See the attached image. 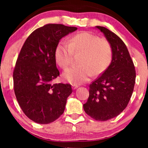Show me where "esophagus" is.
I'll return each instance as SVG.
<instances>
[{"label": "esophagus", "mask_w": 148, "mask_h": 148, "mask_svg": "<svg viewBox=\"0 0 148 148\" xmlns=\"http://www.w3.org/2000/svg\"><path fill=\"white\" fill-rule=\"evenodd\" d=\"M79 85H77V84H73L72 85V88L73 89H76V88H77L78 87H79Z\"/></svg>", "instance_id": "obj_1"}]
</instances>
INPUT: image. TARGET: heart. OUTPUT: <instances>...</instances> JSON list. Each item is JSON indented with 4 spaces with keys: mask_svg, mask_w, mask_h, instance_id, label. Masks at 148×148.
I'll return each mask as SVG.
<instances>
[{
    "mask_svg": "<svg viewBox=\"0 0 148 148\" xmlns=\"http://www.w3.org/2000/svg\"><path fill=\"white\" fill-rule=\"evenodd\" d=\"M81 54L79 65L66 70L63 79L73 84L87 81L92 74L99 75L111 63L113 56L111 46L108 41L88 32L73 35L69 43L60 42L55 49V59L62 69H66L72 62L73 55Z\"/></svg>",
    "mask_w": 148,
    "mask_h": 148,
    "instance_id": "heart-1",
    "label": "heart"
}]
</instances>
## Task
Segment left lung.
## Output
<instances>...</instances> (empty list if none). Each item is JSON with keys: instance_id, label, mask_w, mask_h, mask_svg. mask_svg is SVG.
Returning a JSON list of instances; mask_svg holds the SVG:
<instances>
[{"instance_id": "8db88e82", "label": "left lung", "mask_w": 148, "mask_h": 148, "mask_svg": "<svg viewBox=\"0 0 148 148\" xmlns=\"http://www.w3.org/2000/svg\"><path fill=\"white\" fill-rule=\"evenodd\" d=\"M96 28L111 45L113 56L108 68L90 84L89 97L84 109L94 120L106 121L118 116L127 107L134 91L136 70L123 40L104 27Z\"/></svg>"}]
</instances>
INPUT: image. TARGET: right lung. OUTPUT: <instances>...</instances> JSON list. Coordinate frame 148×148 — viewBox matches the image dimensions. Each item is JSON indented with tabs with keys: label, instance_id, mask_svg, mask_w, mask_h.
Listing matches in <instances>:
<instances>
[{
	"label": "right lung",
	"instance_id": "add662e5",
	"mask_svg": "<svg viewBox=\"0 0 148 148\" xmlns=\"http://www.w3.org/2000/svg\"><path fill=\"white\" fill-rule=\"evenodd\" d=\"M76 29L46 24L30 34L20 51L13 72L14 90L22 111L35 123H53L64 111L72 89L69 84L51 83L60 75L55 49L62 37Z\"/></svg>",
	"mask_w": 148,
	"mask_h": 148
}]
</instances>
